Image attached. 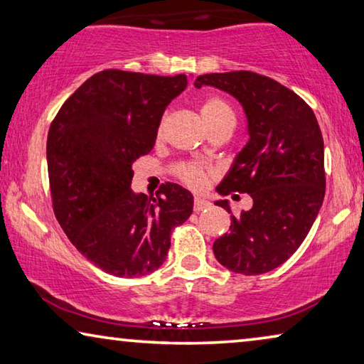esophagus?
<instances>
[{
    "mask_svg": "<svg viewBox=\"0 0 364 364\" xmlns=\"http://www.w3.org/2000/svg\"><path fill=\"white\" fill-rule=\"evenodd\" d=\"M211 206V203L208 200H203V198H195L193 200V210L197 211H203V210H206V208H210Z\"/></svg>",
    "mask_w": 364,
    "mask_h": 364,
    "instance_id": "obj_1",
    "label": "esophagus"
}]
</instances>
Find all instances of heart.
I'll use <instances>...</instances> for the list:
<instances>
[{"instance_id":"heart-1","label":"heart","mask_w":364,"mask_h":364,"mask_svg":"<svg viewBox=\"0 0 364 364\" xmlns=\"http://www.w3.org/2000/svg\"><path fill=\"white\" fill-rule=\"evenodd\" d=\"M200 114H201V119H203V122H205V125H210V124H213V122L223 119V117L232 115V112L223 99L210 97V99H206L203 104H201ZM163 127H164V122L159 125V130H158L159 135L163 133ZM176 176L178 177V181H181L182 183H186L188 188L203 190L206 186H208L211 171L208 169V167L200 166L197 163H182L177 167Z\"/></svg>"}]
</instances>
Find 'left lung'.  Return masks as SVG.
Returning <instances> with one entry per match:
<instances>
[{"label": "left lung", "mask_w": 364, "mask_h": 364, "mask_svg": "<svg viewBox=\"0 0 364 364\" xmlns=\"http://www.w3.org/2000/svg\"><path fill=\"white\" fill-rule=\"evenodd\" d=\"M195 86L231 94L247 117L249 141L218 192L249 193L254 203L231 216L229 232L215 240L213 252L228 270L262 275L298 250L321 210L326 195L321 128L298 94L268 76L211 73L198 76ZM215 205L231 213L228 200Z\"/></svg>", "instance_id": "8db88e82"}]
</instances>
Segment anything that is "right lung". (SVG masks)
I'll return each mask as SVG.
<instances>
[{
    "label": "right lung",
    "mask_w": 364,
    "mask_h": 364,
    "mask_svg": "<svg viewBox=\"0 0 364 364\" xmlns=\"http://www.w3.org/2000/svg\"><path fill=\"white\" fill-rule=\"evenodd\" d=\"M187 76L104 70L61 105L48 130L53 213L71 244L114 277H143L164 264L171 232L188 220L193 195L166 182L156 198L130 188L138 158L154 146L167 105Z\"/></svg>",
    "instance_id": "right-lung-1"
}]
</instances>
